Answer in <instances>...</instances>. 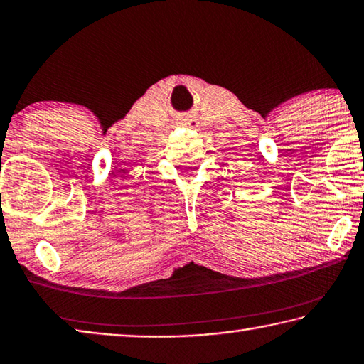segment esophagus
I'll return each instance as SVG.
<instances>
[{"instance_id":"esophagus-1","label":"esophagus","mask_w":364,"mask_h":364,"mask_svg":"<svg viewBox=\"0 0 364 364\" xmlns=\"http://www.w3.org/2000/svg\"><path fill=\"white\" fill-rule=\"evenodd\" d=\"M180 124L181 125H186V127H194V125H197V121H196V119H193V117H191V119H181Z\"/></svg>"}]
</instances>
